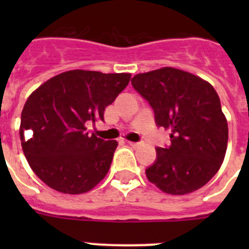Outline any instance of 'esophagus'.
Wrapping results in <instances>:
<instances>
[{"instance_id": "obj_1", "label": "esophagus", "mask_w": 249, "mask_h": 249, "mask_svg": "<svg viewBox=\"0 0 249 249\" xmlns=\"http://www.w3.org/2000/svg\"><path fill=\"white\" fill-rule=\"evenodd\" d=\"M128 144H129V146H132V147L140 146V143H138V142H128Z\"/></svg>"}]
</instances>
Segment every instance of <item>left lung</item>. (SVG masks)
<instances>
[{"label": "left lung", "mask_w": 249, "mask_h": 249, "mask_svg": "<svg viewBox=\"0 0 249 249\" xmlns=\"http://www.w3.org/2000/svg\"><path fill=\"white\" fill-rule=\"evenodd\" d=\"M131 82L153 108L157 126L171 132V146L157 147V160L146 169L148 181L173 196L199 190L227 151V120L213 86L173 67L138 73Z\"/></svg>", "instance_id": "obj_1"}]
</instances>
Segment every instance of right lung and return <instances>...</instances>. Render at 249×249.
Listing matches in <instances>:
<instances>
[{
    "label": "right lung",
    "mask_w": 249,
    "mask_h": 249,
    "mask_svg": "<svg viewBox=\"0 0 249 249\" xmlns=\"http://www.w3.org/2000/svg\"><path fill=\"white\" fill-rule=\"evenodd\" d=\"M131 73L72 70L52 77L30 94L21 114L19 138L37 177L66 195H81L108 172L117 141L86 132L103 121L106 107L128 85Z\"/></svg>",
    "instance_id": "1"
}]
</instances>
